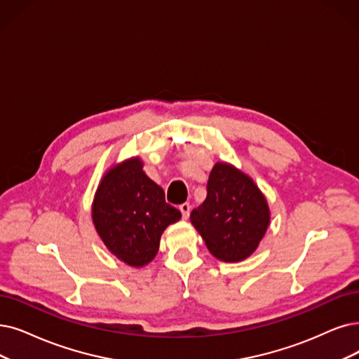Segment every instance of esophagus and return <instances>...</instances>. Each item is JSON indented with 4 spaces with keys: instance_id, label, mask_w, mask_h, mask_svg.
<instances>
[{
    "instance_id": "obj_1",
    "label": "esophagus",
    "mask_w": 359,
    "mask_h": 359,
    "mask_svg": "<svg viewBox=\"0 0 359 359\" xmlns=\"http://www.w3.org/2000/svg\"><path fill=\"white\" fill-rule=\"evenodd\" d=\"M180 210H181L182 218H184V219H187V218L190 217V210H191V206H190V203H182V205L180 206Z\"/></svg>"
}]
</instances>
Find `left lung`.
I'll use <instances>...</instances> for the list:
<instances>
[{"label": "left lung", "mask_w": 359, "mask_h": 359, "mask_svg": "<svg viewBox=\"0 0 359 359\" xmlns=\"http://www.w3.org/2000/svg\"><path fill=\"white\" fill-rule=\"evenodd\" d=\"M206 191L205 202L190 215L191 224L219 261L246 259L269 224L264 194L248 175L228 163L213 166Z\"/></svg>", "instance_id": "8db88e82"}]
</instances>
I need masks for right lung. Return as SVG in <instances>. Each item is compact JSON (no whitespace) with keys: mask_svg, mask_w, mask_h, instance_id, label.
<instances>
[{"mask_svg":"<svg viewBox=\"0 0 359 359\" xmlns=\"http://www.w3.org/2000/svg\"><path fill=\"white\" fill-rule=\"evenodd\" d=\"M181 212L166 203L165 191L144 172L140 159L110 169L97 190L93 221L107 249L131 266L149 264L161 236Z\"/></svg>","mask_w":359,"mask_h":359,"instance_id":"1","label":"right lung"}]
</instances>
